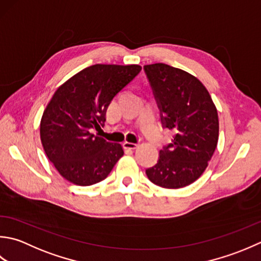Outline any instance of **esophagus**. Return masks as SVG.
<instances>
[{
	"instance_id": "esophagus-1",
	"label": "esophagus",
	"mask_w": 261,
	"mask_h": 261,
	"mask_svg": "<svg viewBox=\"0 0 261 261\" xmlns=\"http://www.w3.org/2000/svg\"><path fill=\"white\" fill-rule=\"evenodd\" d=\"M123 146L124 148H128V150H134V148H136L137 144L136 143H132V142H124L123 143Z\"/></svg>"
}]
</instances>
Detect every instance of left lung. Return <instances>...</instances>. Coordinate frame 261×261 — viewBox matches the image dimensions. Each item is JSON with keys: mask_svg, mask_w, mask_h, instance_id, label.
<instances>
[{"mask_svg": "<svg viewBox=\"0 0 261 261\" xmlns=\"http://www.w3.org/2000/svg\"><path fill=\"white\" fill-rule=\"evenodd\" d=\"M143 70L160 110L162 127L174 133L156 164L145 170L146 175L163 188L186 187L203 174L216 148V107L203 83L191 74L162 63L144 65Z\"/></svg>", "mask_w": 261, "mask_h": 261, "instance_id": "8db88e82", "label": "left lung"}]
</instances>
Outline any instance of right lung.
I'll list each match as a JSON object with an SVG mask.
<instances>
[{
    "label": "right lung",
    "mask_w": 261,
    "mask_h": 261,
    "mask_svg": "<svg viewBox=\"0 0 261 261\" xmlns=\"http://www.w3.org/2000/svg\"><path fill=\"white\" fill-rule=\"evenodd\" d=\"M141 70L140 65L95 64L68 79L53 95L41 117L40 140L49 161L70 182L102 181L123 156L120 144L93 130L105 125L111 101Z\"/></svg>",
    "instance_id": "1"
}]
</instances>
